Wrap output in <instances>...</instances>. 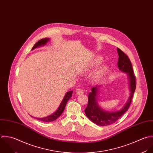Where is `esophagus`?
I'll list each match as a JSON object with an SVG mask.
<instances>
[{
    "label": "esophagus",
    "instance_id": "esophagus-1",
    "mask_svg": "<svg viewBox=\"0 0 153 153\" xmlns=\"http://www.w3.org/2000/svg\"><path fill=\"white\" fill-rule=\"evenodd\" d=\"M84 90L83 89H77V90H76V93H77V95H80V94H83L84 93Z\"/></svg>",
    "mask_w": 153,
    "mask_h": 153
}]
</instances>
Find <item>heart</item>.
I'll list each match as a JSON object with an SVG mask.
<instances>
[{
    "label": "heart",
    "mask_w": 153,
    "mask_h": 153,
    "mask_svg": "<svg viewBox=\"0 0 153 153\" xmlns=\"http://www.w3.org/2000/svg\"><path fill=\"white\" fill-rule=\"evenodd\" d=\"M102 61L101 58L98 57L97 58L95 59L94 64V65H98L100 63H101ZM107 71V67L106 66H102L100 68H99V70H98L94 74L93 77L95 80H100V79H101L106 73Z\"/></svg>",
    "instance_id": "b5f03b06"
}]
</instances>
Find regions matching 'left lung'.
Returning <instances> with one entry per match:
<instances>
[{
	"label": "left lung",
	"instance_id": "obj_1",
	"mask_svg": "<svg viewBox=\"0 0 153 153\" xmlns=\"http://www.w3.org/2000/svg\"><path fill=\"white\" fill-rule=\"evenodd\" d=\"M117 53L119 55L117 62L119 69L123 72L126 73L128 75L131 92L130 96L126 103L121 110L117 111L108 112L101 109L99 107L97 101L98 88L100 85L93 87L92 88V92L88 95V103L85 110V113L90 120L98 126H108L115 123L119 119L129 108L136 89V78L129 57L118 48Z\"/></svg>",
	"mask_w": 153,
	"mask_h": 153
}]
</instances>
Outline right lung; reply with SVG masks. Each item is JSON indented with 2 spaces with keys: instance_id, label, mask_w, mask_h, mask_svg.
<instances>
[{
  "instance_id": "right-lung-1",
  "label": "right lung",
  "mask_w": 153,
  "mask_h": 153,
  "mask_svg": "<svg viewBox=\"0 0 153 153\" xmlns=\"http://www.w3.org/2000/svg\"><path fill=\"white\" fill-rule=\"evenodd\" d=\"M49 40V38H45V39H42L40 40L39 41H38L34 45V46L33 47L31 50H33V49H35V48H36L37 47H39V46H43V45H46ZM72 94H73V91L67 92L66 93V94L65 95V96H64V97L61 103L60 104L59 107L56 110V111H55L54 113L52 114L50 116L45 117H42V118H37V117H36V119L39 120H40V121L45 122H52V121L55 120L56 119H58L62 114V112L64 111V109L65 108V105H66V104H67V101L71 98ZM34 118H35V117H34Z\"/></svg>"
}]
</instances>
